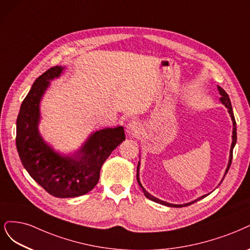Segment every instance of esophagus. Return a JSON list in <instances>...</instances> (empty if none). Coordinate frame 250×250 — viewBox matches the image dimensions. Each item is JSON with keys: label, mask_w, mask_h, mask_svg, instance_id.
I'll return each instance as SVG.
<instances>
[{"label": "esophagus", "mask_w": 250, "mask_h": 250, "mask_svg": "<svg viewBox=\"0 0 250 250\" xmlns=\"http://www.w3.org/2000/svg\"><path fill=\"white\" fill-rule=\"evenodd\" d=\"M126 132L130 136H139L142 133V126L137 121H131L126 127Z\"/></svg>", "instance_id": "1"}]
</instances>
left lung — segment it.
Returning <instances> with one entry per match:
<instances>
[{"mask_svg":"<svg viewBox=\"0 0 250 250\" xmlns=\"http://www.w3.org/2000/svg\"><path fill=\"white\" fill-rule=\"evenodd\" d=\"M217 89H218V91H219V94L221 95V97H220V101H221V103L222 104H225V106L228 108V111H229V114L230 115V118H231V121H233V142H231V146H230V151H229V163H228V167H227V169H226V173H225V176H223V179H225V177H226V175L228 174V171H229V167H230V165H231V159H233V149H234V147H235V145H236V142H237V127H236V120H235V117H234V113H233V107H231V103H230V100H229V95L227 94V92L223 90L222 88H220L219 85H217ZM140 167V163H139V166H137V170H136V179H137V182H139V184H140V186H141V188H142V190H143V192H144V194L146 195V197H148L149 200H151V201H153V202H155V203H158V204H161V205H165V206H167V207H174V208H181V207H186V206H189V205H191V204H193V203H195V202H197V201H200V200H202V199H204L205 196H207L208 194H205V195H203V196H201V197H199V199H196V200H194V201H192V202H190V203H187V204H183V205H175V204H169V203H167V202H163V201H161V200H159V199H157V197H155V196H153V195H151L147 190H146V189L143 187V185L141 184V182H140V178H139V168ZM222 179V180H223ZM222 180H221V182H222Z\"/></svg>","mask_w":250,"mask_h":250,"instance_id":"8db88e82","label":"left lung"}]
</instances>
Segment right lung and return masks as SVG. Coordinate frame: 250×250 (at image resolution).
<instances>
[{
  "label": "right lung",
  "mask_w": 250,
  "mask_h": 250,
  "mask_svg": "<svg viewBox=\"0 0 250 250\" xmlns=\"http://www.w3.org/2000/svg\"><path fill=\"white\" fill-rule=\"evenodd\" d=\"M64 68H49L34 82L16 120V148L23 167L45 190L56 197L88 193L99 181L100 169L110 153L125 140L124 128H104L92 133L72 156H62L43 141L39 131V104L49 81Z\"/></svg>",
  "instance_id": "1"
}]
</instances>
